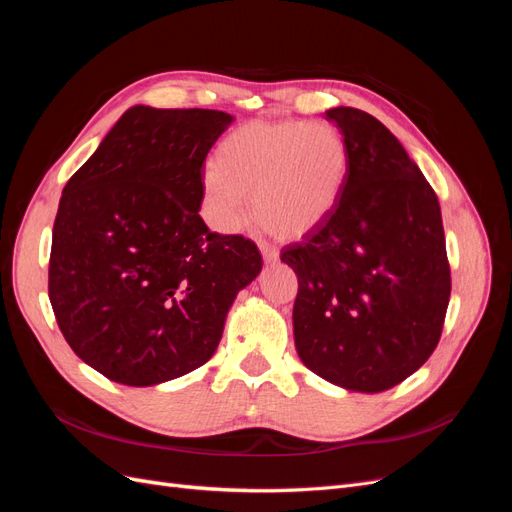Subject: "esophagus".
I'll list each match as a JSON object with an SVG mask.
<instances>
[{
	"label": "esophagus",
	"instance_id": "34e87169",
	"mask_svg": "<svg viewBox=\"0 0 512 512\" xmlns=\"http://www.w3.org/2000/svg\"><path fill=\"white\" fill-rule=\"evenodd\" d=\"M260 252H262V258H265L267 265H273V262H277V258H280V250L269 243H260Z\"/></svg>",
	"mask_w": 512,
	"mask_h": 512
}]
</instances>
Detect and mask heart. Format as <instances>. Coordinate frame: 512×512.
<instances>
[{"label":"heart","instance_id":"heart-1","mask_svg":"<svg viewBox=\"0 0 512 512\" xmlns=\"http://www.w3.org/2000/svg\"><path fill=\"white\" fill-rule=\"evenodd\" d=\"M348 168L346 138L329 123L250 121L224 138L218 164L203 173V194L224 232L239 228L254 196L260 222L284 239H303L335 213Z\"/></svg>","mask_w":512,"mask_h":512}]
</instances>
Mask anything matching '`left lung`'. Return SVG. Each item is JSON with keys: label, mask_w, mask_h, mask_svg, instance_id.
I'll return each instance as SVG.
<instances>
[{"label": "left lung", "mask_w": 512, "mask_h": 512, "mask_svg": "<svg viewBox=\"0 0 512 512\" xmlns=\"http://www.w3.org/2000/svg\"><path fill=\"white\" fill-rule=\"evenodd\" d=\"M350 168L329 222L284 247L299 277L294 346L307 369L356 393L404 382L436 350L451 297L436 192L391 130L329 108Z\"/></svg>", "instance_id": "8db88e82"}]
</instances>
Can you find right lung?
<instances>
[{
  "label": "right lung",
  "instance_id": "add662e5",
  "mask_svg": "<svg viewBox=\"0 0 512 512\" xmlns=\"http://www.w3.org/2000/svg\"><path fill=\"white\" fill-rule=\"evenodd\" d=\"M235 121L207 108L136 104L61 192L49 299L83 363L126 386L205 365L258 247L200 218L203 164Z\"/></svg>",
  "mask_w": 512,
  "mask_h": 512
}]
</instances>
